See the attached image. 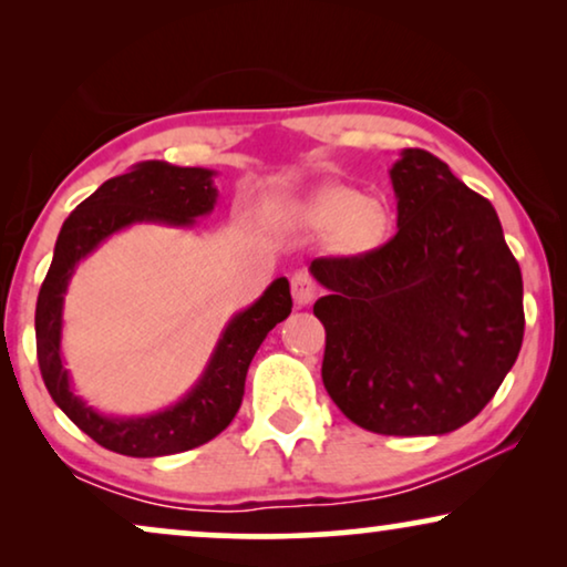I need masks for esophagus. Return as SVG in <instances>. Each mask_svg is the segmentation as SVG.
I'll return each instance as SVG.
<instances>
[{"mask_svg":"<svg viewBox=\"0 0 567 567\" xmlns=\"http://www.w3.org/2000/svg\"><path fill=\"white\" fill-rule=\"evenodd\" d=\"M291 293H293V301H297L299 307L312 305L315 297H317L315 278L309 276L307 270H297V274L291 276Z\"/></svg>","mask_w":567,"mask_h":567,"instance_id":"1","label":"esophagus"}]
</instances>
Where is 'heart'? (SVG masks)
<instances>
[{
	"label": "heart",
	"instance_id": "1",
	"mask_svg": "<svg viewBox=\"0 0 567 567\" xmlns=\"http://www.w3.org/2000/svg\"><path fill=\"white\" fill-rule=\"evenodd\" d=\"M305 221L315 229H336L332 243L340 252H369L390 231V214L382 200L361 198V193L343 185L317 190L305 206Z\"/></svg>",
	"mask_w": 567,
	"mask_h": 567
}]
</instances>
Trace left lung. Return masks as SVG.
Wrapping results in <instances>:
<instances>
[{"label": "left lung", "instance_id": "obj_1", "mask_svg": "<svg viewBox=\"0 0 567 567\" xmlns=\"http://www.w3.org/2000/svg\"><path fill=\"white\" fill-rule=\"evenodd\" d=\"M398 235L377 250L312 260L330 293L322 382L348 421L384 436L470 423L524 340L522 268L493 204L425 150L390 169Z\"/></svg>", "mask_w": 567, "mask_h": 567}]
</instances>
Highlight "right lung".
<instances>
[{
    "label": "right lung",
    "instance_id": "right-lung-1",
    "mask_svg": "<svg viewBox=\"0 0 567 567\" xmlns=\"http://www.w3.org/2000/svg\"><path fill=\"white\" fill-rule=\"evenodd\" d=\"M214 169L138 162L126 175L111 177L69 214L59 231L53 260L35 305V348L45 390L69 421L100 446L126 456H167L188 452L227 429L245 394V377L262 340L291 315L286 278H276L262 297L224 328L212 361L196 386L173 408L142 417H111L76 398L61 361V309L76 262L113 231L136 221L190 227L216 204Z\"/></svg>",
    "mask_w": 567,
    "mask_h": 567
}]
</instances>
